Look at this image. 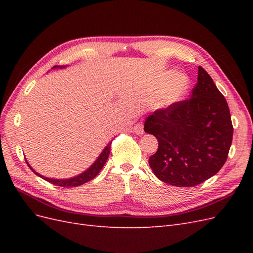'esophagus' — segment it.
<instances>
[{
  "mask_svg": "<svg viewBox=\"0 0 253 253\" xmlns=\"http://www.w3.org/2000/svg\"><path fill=\"white\" fill-rule=\"evenodd\" d=\"M133 131H134V133L135 134H137V135H142L143 133H144V131H143V125L142 124H137L134 127H133Z\"/></svg>",
  "mask_w": 253,
  "mask_h": 253,
  "instance_id": "esophagus-1",
  "label": "esophagus"
}]
</instances>
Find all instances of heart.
Here are the masks:
<instances>
[{"mask_svg": "<svg viewBox=\"0 0 253 253\" xmlns=\"http://www.w3.org/2000/svg\"><path fill=\"white\" fill-rule=\"evenodd\" d=\"M172 77H173V73L171 72L166 73L164 75V77L162 78V82H160V84L164 85V84ZM187 88H188V79L185 77V76H181V75L175 76V77H173L169 83L166 84L165 87L162 89V91H160V94L158 95L155 101L156 106L157 108H167V106H169L175 103L176 101H178L182 97V95L186 93Z\"/></svg>", "mask_w": 253, "mask_h": 253, "instance_id": "heart-1", "label": "heart"}]
</instances>
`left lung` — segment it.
<instances>
[{"label":"left lung","instance_id":"1","mask_svg":"<svg viewBox=\"0 0 253 253\" xmlns=\"http://www.w3.org/2000/svg\"><path fill=\"white\" fill-rule=\"evenodd\" d=\"M144 132L158 140L157 152L149 158L156 177L176 187H194L225 165L233 126L225 97L198 66L192 97L150 115Z\"/></svg>","mask_w":253,"mask_h":253}]
</instances>
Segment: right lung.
I'll return each instance as SVG.
<instances>
[{
    "label": "right lung",
    "mask_w": 253,
    "mask_h": 253,
    "mask_svg": "<svg viewBox=\"0 0 253 253\" xmlns=\"http://www.w3.org/2000/svg\"><path fill=\"white\" fill-rule=\"evenodd\" d=\"M55 67H58V66H53V68H55ZM111 144H112V141L108 145H106V147L104 148V150L102 151V153L100 154V156L97 158L95 164L91 166L89 169H87L85 172H83L80 175L76 176V177H73V178H68V179H53V178L44 177V176H42L40 174H38L37 172H35L33 168H30L28 163H26V164L30 168V170H33L35 172V174H37L38 176H40L41 178L45 179L46 181L52 183V185H56V186H59V187H63V188L78 187V186H81V185H83V183H85V182L91 180L93 178H95L96 176L98 175V173L101 171V169L103 168L104 164L106 163V160H108V157L110 155Z\"/></svg>",
    "instance_id": "1"
}]
</instances>
